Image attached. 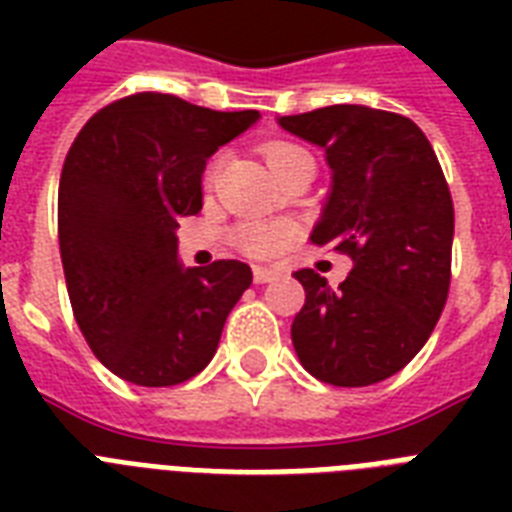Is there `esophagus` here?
I'll return each instance as SVG.
<instances>
[{
	"mask_svg": "<svg viewBox=\"0 0 512 512\" xmlns=\"http://www.w3.org/2000/svg\"><path fill=\"white\" fill-rule=\"evenodd\" d=\"M255 281L257 284H268V281H273V279H279L281 273L276 271V268H263V265H255Z\"/></svg>",
	"mask_w": 512,
	"mask_h": 512,
	"instance_id": "1",
	"label": "esophagus"
}]
</instances>
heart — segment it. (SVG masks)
Listing matches in <instances>:
<instances>
[{
	"label": "heart",
	"mask_w": 512,
	"mask_h": 512,
	"mask_svg": "<svg viewBox=\"0 0 512 512\" xmlns=\"http://www.w3.org/2000/svg\"><path fill=\"white\" fill-rule=\"evenodd\" d=\"M265 159L271 164V170L279 175V172L287 170L289 164H295L297 159H311V154L305 148L292 146V143H271L265 148ZM220 164H223V159L217 156L207 167V175H204L207 185L217 180ZM292 236H295V225L287 223V220H247V223L236 225L233 244L249 257H273L287 247Z\"/></svg>",
	"instance_id": "b5f03b06"
}]
</instances>
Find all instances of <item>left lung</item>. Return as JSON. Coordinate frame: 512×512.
<instances>
[{
  "instance_id": "1",
  "label": "left lung",
  "mask_w": 512,
  "mask_h": 512,
  "mask_svg": "<svg viewBox=\"0 0 512 512\" xmlns=\"http://www.w3.org/2000/svg\"><path fill=\"white\" fill-rule=\"evenodd\" d=\"M279 124L324 148L332 188L311 241L353 260L337 289L311 268L295 273L305 289L292 321L297 358L340 388L388 380L428 342L449 295L454 207L436 151L412 119L369 106Z\"/></svg>"
}]
</instances>
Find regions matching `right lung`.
Listing matches in <instances>:
<instances>
[{
    "label": "right lung",
    "mask_w": 512,
    "mask_h": 512,
    "mask_svg": "<svg viewBox=\"0 0 512 512\" xmlns=\"http://www.w3.org/2000/svg\"><path fill=\"white\" fill-rule=\"evenodd\" d=\"M257 119L138 92L100 108L76 135L60 172V260L76 324L116 377L167 388L215 356L252 268H185L175 231L201 209L209 156Z\"/></svg>",
    "instance_id": "right-lung-1"
}]
</instances>
